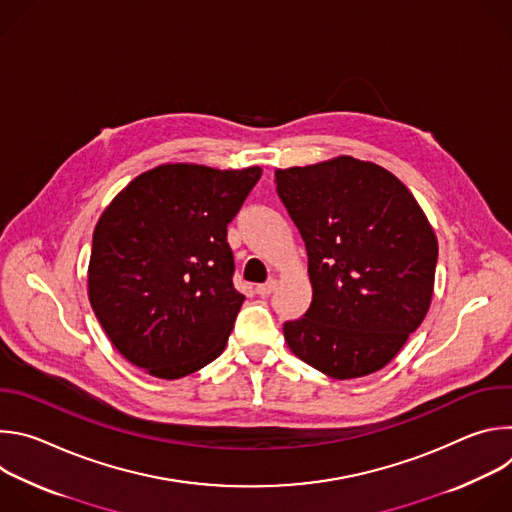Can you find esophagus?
Masks as SVG:
<instances>
[{
  "label": "esophagus",
  "instance_id": "34e87169",
  "mask_svg": "<svg viewBox=\"0 0 512 512\" xmlns=\"http://www.w3.org/2000/svg\"><path fill=\"white\" fill-rule=\"evenodd\" d=\"M275 287H277V281H275V279H269L267 283H261V285H257V287H255V291H257L259 296H269V294H273Z\"/></svg>",
  "mask_w": 512,
  "mask_h": 512
}]
</instances>
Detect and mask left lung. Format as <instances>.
I'll return each mask as SVG.
<instances>
[{
  "label": "left lung",
  "instance_id": "left-lung-1",
  "mask_svg": "<svg viewBox=\"0 0 512 512\" xmlns=\"http://www.w3.org/2000/svg\"><path fill=\"white\" fill-rule=\"evenodd\" d=\"M277 194L308 251L312 304L283 324L298 358L326 377H367L423 322L437 239L409 188L379 164L338 156L275 170Z\"/></svg>",
  "mask_w": 512,
  "mask_h": 512
}]
</instances>
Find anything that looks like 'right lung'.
Here are the masks:
<instances>
[{
	"label": "right lung",
	"mask_w": 512,
	"mask_h": 512,
	"mask_svg": "<svg viewBox=\"0 0 512 512\" xmlns=\"http://www.w3.org/2000/svg\"><path fill=\"white\" fill-rule=\"evenodd\" d=\"M259 178V166L160 164L103 210L89 302L111 344L148 375L180 379L225 350L245 302L227 225Z\"/></svg>",
	"instance_id": "add662e5"
}]
</instances>
